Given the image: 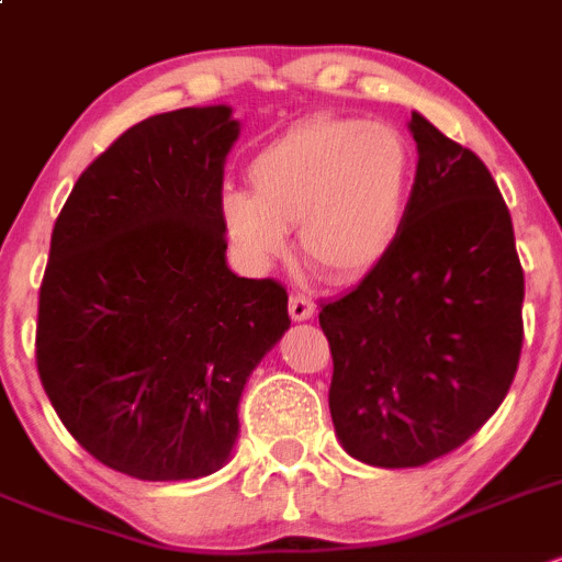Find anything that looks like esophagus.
Instances as JSON below:
<instances>
[{
	"label": "esophagus",
	"instance_id": "34e87169",
	"mask_svg": "<svg viewBox=\"0 0 562 562\" xmlns=\"http://www.w3.org/2000/svg\"><path fill=\"white\" fill-rule=\"evenodd\" d=\"M290 315H292V321H308V317L315 315V301H312L306 292H292Z\"/></svg>",
	"mask_w": 562,
	"mask_h": 562
}]
</instances>
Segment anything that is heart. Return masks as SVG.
Returning <instances> with one entry per match:
<instances>
[{
	"label": "heart",
	"mask_w": 562,
	"mask_h": 562,
	"mask_svg": "<svg viewBox=\"0 0 562 562\" xmlns=\"http://www.w3.org/2000/svg\"><path fill=\"white\" fill-rule=\"evenodd\" d=\"M418 175L415 147L390 122L312 116L265 144L247 167L254 194L220 200L225 234L254 265L284 256L286 228L331 278L373 270L398 241Z\"/></svg>",
	"instance_id": "heart-1"
}]
</instances>
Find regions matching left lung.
<instances>
[{
  "instance_id": "left-lung-1",
  "label": "left lung",
  "mask_w": 562,
  "mask_h": 562,
  "mask_svg": "<svg viewBox=\"0 0 562 562\" xmlns=\"http://www.w3.org/2000/svg\"><path fill=\"white\" fill-rule=\"evenodd\" d=\"M409 131L418 175L398 241L351 292L321 303L334 429L379 468L460 449L504 401L524 345V270L496 180L420 113Z\"/></svg>"
}]
</instances>
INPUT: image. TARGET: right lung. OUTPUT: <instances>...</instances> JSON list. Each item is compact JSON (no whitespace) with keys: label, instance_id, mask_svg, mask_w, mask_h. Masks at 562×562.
Listing matches in <instances>:
<instances>
[{"label":"right lung","instance_id":"obj_1","mask_svg":"<svg viewBox=\"0 0 562 562\" xmlns=\"http://www.w3.org/2000/svg\"><path fill=\"white\" fill-rule=\"evenodd\" d=\"M228 105L158 113L82 169L49 241L41 384L94 460L147 482L217 471L247 375L290 328L276 278L225 265Z\"/></svg>","mask_w":562,"mask_h":562}]
</instances>
